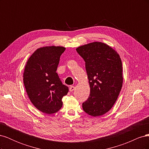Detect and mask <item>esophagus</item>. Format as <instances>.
Segmentation results:
<instances>
[{
	"instance_id": "esophagus-1",
	"label": "esophagus",
	"mask_w": 149,
	"mask_h": 149,
	"mask_svg": "<svg viewBox=\"0 0 149 149\" xmlns=\"http://www.w3.org/2000/svg\"><path fill=\"white\" fill-rule=\"evenodd\" d=\"M74 89H75V87L74 86H71L70 87V91L73 92L74 90Z\"/></svg>"
}]
</instances>
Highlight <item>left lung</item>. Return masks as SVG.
I'll use <instances>...</instances> for the list:
<instances>
[{"label":"left lung","mask_w":149,"mask_h":149,"mask_svg":"<svg viewBox=\"0 0 149 149\" xmlns=\"http://www.w3.org/2000/svg\"><path fill=\"white\" fill-rule=\"evenodd\" d=\"M76 51L85 61L90 87L88 100L83 103L88 114L101 116L112 107L123 83V65L118 53L108 45L94 42Z\"/></svg>","instance_id":"obj_1"}]
</instances>
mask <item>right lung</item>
Here are the masks:
<instances>
[{
	"mask_svg": "<svg viewBox=\"0 0 149 149\" xmlns=\"http://www.w3.org/2000/svg\"><path fill=\"white\" fill-rule=\"evenodd\" d=\"M65 49L61 46L40 47L30 56L25 66L23 80L26 94L34 106L47 114L61 109L62 98L68 92L56 72Z\"/></svg>",
	"mask_w": 149,
	"mask_h": 149,
	"instance_id": "right-lung-1",
	"label": "right lung"
}]
</instances>
